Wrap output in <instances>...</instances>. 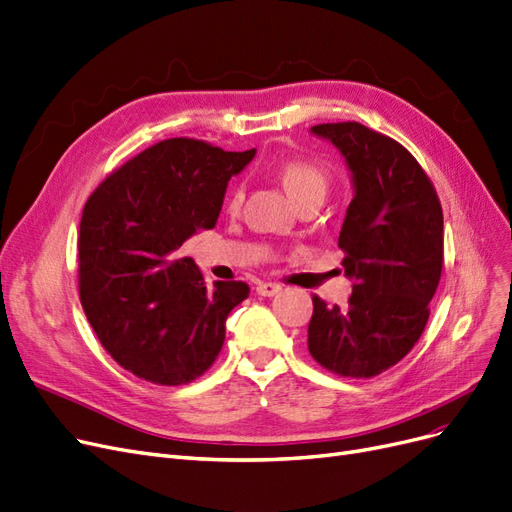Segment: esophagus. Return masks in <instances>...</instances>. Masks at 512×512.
<instances>
[{"label": "esophagus", "instance_id": "34e87169", "mask_svg": "<svg viewBox=\"0 0 512 512\" xmlns=\"http://www.w3.org/2000/svg\"><path fill=\"white\" fill-rule=\"evenodd\" d=\"M276 293H280V285L276 282H259L257 285V295L261 297H274Z\"/></svg>", "mask_w": 512, "mask_h": 512}]
</instances>
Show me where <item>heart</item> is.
I'll return each instance as SVG.
<instances>
[{"mask_svg": "<svg viewBox=\"0 0 512 512\" xmlns=\"http://www.w3.org/2000/svg\"><path fill=\"white\" fill-rule=\"evenodd\" d=\"M278 177L295 202L304 200L308 196H325L327 183H329L325 170L306 160H289L285 164H280ZM240 198H242V189H236L232 202L238 204Z\"/></svg>", "mask_w": 512, "mask_h": 512, "instance_id": "b5f03b06", "label": "heart"}]
</instances>
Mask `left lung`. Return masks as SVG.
<instances>
[{
	"mask_svg": "<svg viewBox=\"0 0 512 512\" xmlns=\"http://www.w3.org/2000/svg\"><path fill=\"white\" fill-rule=\"evenodd\" d=\"M350 170L354 198L339 232L352 280L346 308L312 297L308 350L344 377H373L396 365L428 323L443 270V211L422 166L394 139L358 122L318 124Z\"/></svg>",
	"mask_w": 512,
	"mask_h": 512,
	"instance_id": "obj_1",
	"label": "left lung"
}]
</instances>
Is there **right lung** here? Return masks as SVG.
<instances>
[{
    "mask_svg": "<svg viewBox=\"0 0 512 512\" xmlns=\"http://www.w3.org/2000/svg\"><path fill=\"white\" fill-rule=\"evenodd\" d=\"M257 154L166 139L111 173L80 221V299L103 348L151 384L194 382L215 363L246 282L204 285L185 240L213 230L227 181Z\"/></svg>",
    "mask_w": 512,
    "mask_h": 512,
    "instance_id": "obj_1",
    "label": "right lung"
}]
</instances>
